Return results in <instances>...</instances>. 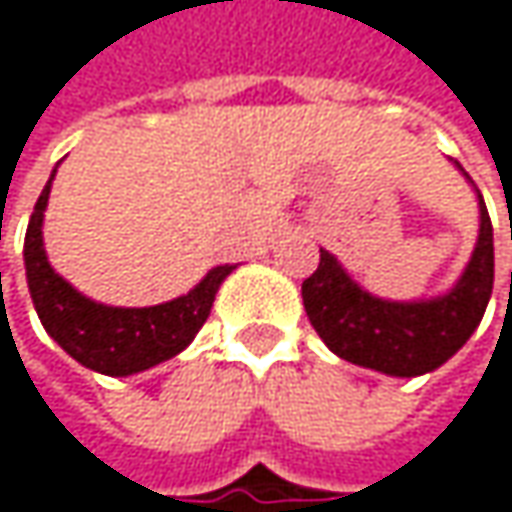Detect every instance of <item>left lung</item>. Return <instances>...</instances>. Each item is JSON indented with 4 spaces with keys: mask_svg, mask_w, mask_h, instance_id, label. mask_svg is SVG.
I'll list each match as a JSON object with an SVG mask.
<instances>
[{
    "mask_svg": "<svg viewBox=\"0 0 512 512\" xmlns=\"http://www.w3.org/2000/svg\"><path fill=\"white\" fill-rule=\"evenodd\" d=\"M492 278V222L480 198V237L451 293L430 302L376 299L320 249L314 275L302 281V302L311 326L335 356L388 376H421L445 364L480 326Z\"/></svg>",
    "mask_w": 512,
    "mask_h": 512,
    "instance_id": "obj_1",
    "label": "left lung"
}]
</instances>
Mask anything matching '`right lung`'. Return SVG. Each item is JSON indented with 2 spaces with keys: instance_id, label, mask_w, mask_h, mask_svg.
Returning <instances> with one entry per match:
<instances>
[{
  "instance_id": "add662e5",
  "label": "right lung",
  "mask_w": 512,
  "mask_h": 512,
  "mask_svg": "<svg viewBox=\"0 0 512 512\" xmlns=\"http://www.w3.org/2000/svg\"><path fill=\"white\" fill-rule=\"evenodd\" d=\"M50 183L44 186L29 219L23 257L35 311L52 341H58V347L79 364L106 376H130L186 350L210 317L216 290L234 266L225 263L210 269L195 290L154 308H112L91 302L52 269L44 252L41 225L50 198Z\"/></svg>"
}]
</instances>
